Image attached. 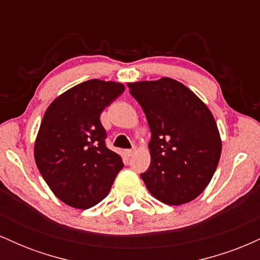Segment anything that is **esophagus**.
<instances>
[{
    "label": "esophagus",
    "mask_w": 260,
    "mask_h": 260,
    "mask_svg": "<svg viewBox=\"0 0 260 260\" xmlns=\"http://www.w3.org/2000/svg\"><path fill=\"white\" fill-rule=\"evenodd\" d=\"M124 153H126L127 156H132V155L136 153V148H132V149H127V150H124Z\"/></svg>",
    "instance_id": "obj_1"
}]
</instances>
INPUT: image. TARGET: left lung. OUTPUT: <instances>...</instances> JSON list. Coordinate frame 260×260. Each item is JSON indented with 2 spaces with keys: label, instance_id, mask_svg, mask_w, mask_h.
I'll return each mask as SVG.
<instances>
[{
  "label": "left lung",
  "instance_id": "8db88e82",
  "mask_svg": "<svg viewBox=\"0 0 260 260\" xmlns=\"http://www.w3.org/2000/svg\"><path fill=\"white\" fill-rule=\"evenodd\" d=\"M151 131L150 166L142 174L149 192L160 202L181 205L207 188L221 155V138L213 113L177 80L127 83Z\"/></svg>",
  "mask_w": 260,
  "mask_h": 260
}]
</instances>
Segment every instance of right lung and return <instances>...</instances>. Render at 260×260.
I'll return each mask as SVG.
<instances>
[{
    "instance_id": "obj_1",
    "label": "right lung",
    "mask_w": 260,
    "mask_h": 260,
    "mask_svg": "<svg viewBox=\"0 0 260 260\" xmlns=\"http://www.w3.org/2000/svg\"><path fill=\"white\" fill-rule=\"evenodd\" d=\"M124 91L117 82L90 79L50 104L35 139L34 157L45 182L59 201L88 209L103 201L123 168L105 144L101 112Z\"/></svg>"
}]
</instances>
